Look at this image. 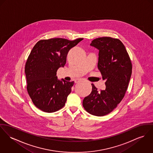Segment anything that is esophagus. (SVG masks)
<instances>
[{
    "label": "esophagus",
    "instance_id": "1",
    "mask_svg": "<svg viewBox=\"0 0 153 153\" xmlns=\"http://www.w3.org/2000/svg\"><path fill=\"white\" fill-rule=\"evenodd\" d=\"M80 79H76L75 80V81H74V82H76V83H77V82H80Z\"/></svg>",
    "mask_w": 153,
    "mask_h": 153
}]
</instances>
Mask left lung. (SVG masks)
I'll list each match as a JSON object with an SVG mask.
<instances>
[{
	"label": "left lung",
	"instance_id": "1",
	"mask_svg": "<svg viewBox=\"0 0 153 153\" xmlns=\"http://www.w3.org/2000/svg\"><path fill=\"white\" fill-rule=\"evenodd\" d=\"M99 49L98 68L105 80V90H97L93 84L92 91L85 97L82 105L89 114L104 116L117 107L128 87L132 72L129 55L123 43L110 36L94 39L90 44Z\"/></svg>",
	"mask_w": 153,
	"mask_h": 153
}]
</instances>
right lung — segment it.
<instances>
[{"label":"right lung","mask_w":153,"mask_h":153,"mask_svg":"<svg viewBox=\"0 0 153 153\" xmlns=\"http://www.w3.org/2000/svg\"><path fill=\"white\" fill-rule=\"evenodd\" d=\"M82 39H41L31 50L25 66L27 90L38 109L51 113L65 105L74 82L58 80L56 72L66 64L69 50Z\"/></svg>","instance_id":"obj_1"}]
</instances>
